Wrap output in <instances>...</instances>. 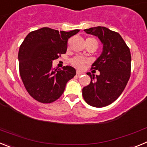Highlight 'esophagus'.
Segmentation results:
<instances>
[{
  "label": "esophagus",
  "mask_w": 147,
  "mask_h": 147,
  "mask_svg": "<svg viewBox=\"0 0 147 147\" xmlns=\"http://www.w3.org/2000/svg\"><path fill=\"white\" fill-rule=\"evenodd\" d=\"M82 74H83V73L82 72V71H76V75H78V76H81Z\"/></svg>",
  "instance_id": "34e87169"
}]
</instances>
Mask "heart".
I'll return each instance as SVG.
<instances>
[{
  "label": "heart",
  "instance_id": "b5f03b06",
  "mask_svg": "<svg viewBox=\"0 0 147 147\" xmlns=\"http://www.w3.org/2000/svg\"><path fill=\"white\" fill-rule=\"evenodd\" d=\"M87 40H91L93 42H96L97 45H98V41L95 38H88ZM88 61L85 58L81 57H79V56H76L75 57L72 58L71 59V63L73 66H74L76 68H79V69H82L83 67H85V65L88 63Z\"/></svg>",
  "mask_w": 147,
  "mask_h": 147
}]
</instances>
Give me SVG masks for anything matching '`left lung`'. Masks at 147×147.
Listing matches in <instances>:
<instances>
[{
  "label": "left lung",
  "mask_w": 147,
  "mask_h": 147,
  "mask_svg": "<svg viewBox=\"0 0 147 147\" xmlns=\"http://www.w3.org/2000/svg\"><path fill=\"white\" fill-rule=\"evenodd\" d=\"M95 35L103 43V51L92 65L91 69L100 74L87 73L91 81L82 89L85 102L95 107H103L117 99L129 81L131 74V54L129 47L118 32L102 26L84 30Z\"/></svg>",
  "instance_id": "obj_1"
}]
</instances>
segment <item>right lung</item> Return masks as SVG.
<instances>
[{"label": "right lung", "mask_w": 147, "mask_h": 147, "mask_svg": "<svg viewBox=\"0 0 147 147\" xmlns=\"http://www.w3.org/2000/svg\"><path fill=\"white\" fill-rule=\"evenodd\" d=\"M80 32L59 31L44 27L31 32L20 46L19 71L29 95L37 102L49 104L63 93L67 82L76 75L69 65L54 68L52 61L65 54L67 40Z\"/></svg>", "instance_id": "add662e5"}]
</instances>
